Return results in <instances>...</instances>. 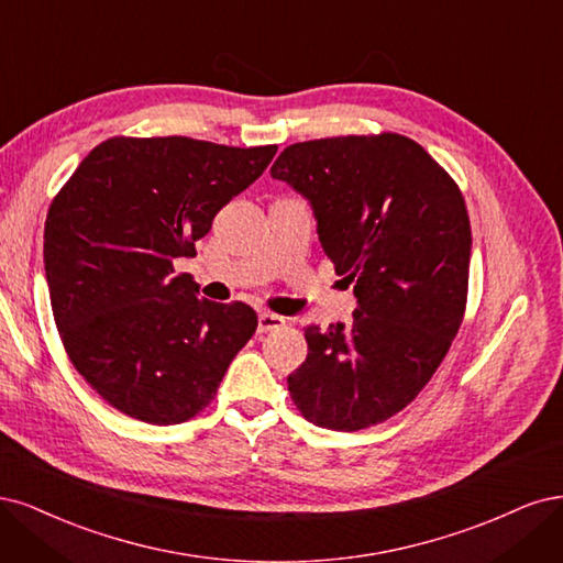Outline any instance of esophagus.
<instances>
[{
	"label": "esophagus",
	"instance_id": "1",
	"mask_svg": "<svg viewBox=\"0 0 563 563\" xmlns=\"http://www.w3.org/2000/svg\"><path fill=\"white\" fill-rule=\"evenodd\" d=\"M280 328H285V318H283V316L268 313V311H262V313H260V322H257L260 334L274 332V330H280Z\"/></svg>",
	"mask_w": 563,
	"mask_h": 563
}]
</instances>
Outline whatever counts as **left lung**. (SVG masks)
Instances as JSON below:
<instances>
[{"instance_id": "1", "label": "left lung", "mask_w": 563, "mask_h": 563, "mask_svg": "<svg viewBox=\"0 0 563 563\" xmlns=\"http://www.w3.org/2000/svg\"><path fill=\"white\" fill-rule=\"evenodd\" d=\"M271 175L311 201L324 255L357 297L349 324L303 328L306 362L287 376L292 402L320 428L384 423L426 388L463 322L465 198L400 133L289 144Z\"/></svg>"}]
</instances>
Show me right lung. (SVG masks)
<instances>
[{"instance_id": "1", "label": "right lung", "mask_w": 563, "mask_h": 563, "mask_svg": "<svg viewBox=\"0 0 563 563\" xmlns=\"http://www.w3.org/2000/svg\"><path fill=\"white\" fill-rule=\"evenodd\" d=\"M276 152L117 135L90 150L51 201L44 264L60 341L86 384L131 419H194L255 334L247 303L196 297L175 260L196 255L214 214Z\"/></svg>"}]
</instances>
